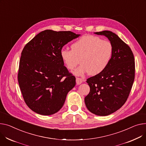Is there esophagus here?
Segmentation results:
<instances>
[{"mask_svg":"<svg viewBox=\"0 0 146 146\" xmlns=\"http://www.w3.org/2000/svg\"><path fill=\"white\" fill-rule=\"evenodd\" d=\"M76 84H77V85H79V84H80L84 80H83L82 79H81V78H79V77H77L76 79Z\"/></svg>","mask_w":146,"mask_h":146,"instance_id":"34e87169","label":"esophagus"}]
</instances>
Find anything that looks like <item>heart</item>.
Wrapping results in <instances>:
<instances>
[{
  "label": "heart",
  "mask_w": 146,
  "mask_h": 146,
  "mask_svg": "<svg viewBox=\"0 0 146 146\" xmlns=\"http://www.w3.org/2000/svg\"><path fill=\"white\" fill-rule=\"evenodd\" d=\"M113 54L111 42L93 35H85L74 41L71 50L62 48L60 52L61 59L68 70L74 69L80 59L81 65L74 72L79 76L100 74L109 65Z\"/></svg>",
  "instance_id": "heart-1"
}]
</instances>
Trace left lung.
Listing matches in <instances>:
<instances>
[{
  "instance_id": "left-lung-1",
  "label": "left lung",
  "mask_w": 146,
  "mask_h": 146,
  "mask_svg": "<svg viewBox=\"0 0 146 146\" xmlns=\"http://www.w3.org/2000/svg\"><path fill=\"white\" fill-rule=\"evenodd\" d=\"M94 34L108 38L113 54L104 72L87 80L90 90L84 102L91 113L105 116L119 110L127 100L134 80L135 62L131 48L117 35L108 31Z\"/></svg>"
}]
</instances>
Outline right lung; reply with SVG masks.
Instances as JSON below:
<instances>
[{
	"label": "right lung",
	"mask_w": 146,
	"mask_h": 146,
	"mask_svg": "<svg viewBox=\"0 0 146 146\" xmlns=\"http://www.w3.org/2000/svg\"><path fill=\"white\" fill-rule=\"evenodd\" d=\"M79 36L70 31L46 30L24 47L18 82L26 104L35 113L48 115L59 111L76 85L75 77L64 66L60 52Z\"/></svg>",
	"instance_id": "1"
}]
</instances>
